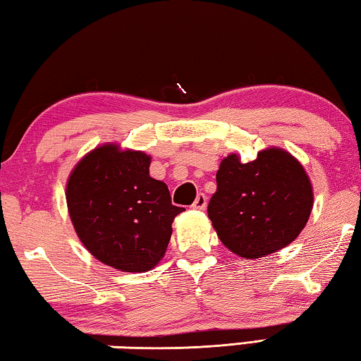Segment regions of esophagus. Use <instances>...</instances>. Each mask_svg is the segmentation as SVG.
<instances>
[{"mask_svg":"<svg viewBox=\"0 0 361 361\" xmlns=\"http://www.w3.org/2000/svg\"><path fill=\"white\" fill-rule=\"evenodd\" d=\"M206 206H207V196L202 195V192H199L191 207L192 209H197V211H204V209H206Z\"/></svg>","mask_w":361,"mask_h":361,"instance_id":"esophagus-1","label":"esophagus"}]
</instances>
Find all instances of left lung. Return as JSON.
I'll return each instance as SVG.
<instances>
[{
	"instance_id": "8db88e82",
	"label": "left lung",
	"mask_w": 361,
	"mask_h": 361,
	"mask_svg": "<svg viewBox=\"0 0 361 361\" xmlns=\"http://www.w3.org/2000/svg\"><path fill=\"white\" fill-rule=\"evenodd\" d=\"M207 214L220 241L243 259H257L292 243L313 209V185L303 165L281 147L248 164L230 154L220 162Z\"/></svg>"
}]
</instances>
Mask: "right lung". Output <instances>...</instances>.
<instances>
[{
    "instance_id": "add662e5",
    "label": "right lung",
    "mask_w": 361,
    "mask_h": 361,
    "mask_svg": "<svg viewBox=\"0 0 361 361\" xmlns=\"http://www.w3.org/2000/svg\"><path fill=\"white\" fill-rule=\"evenodd\" d=\"M150 155L104 144L85 154L66 183L73 227L90 255L123 272H146L165 256L171 224L185 211L164 181L149 175Z\"/></svg>"
}]
</instances>
